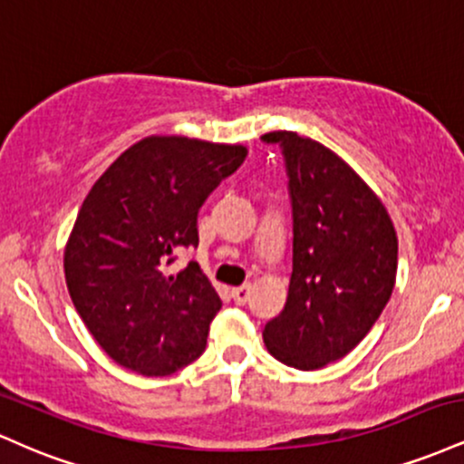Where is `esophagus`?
<instances>
[{"mask_svg": "<svg viewBox=\"0 0 464 464\" xmlns=\"http://www.w3.org/2000/svg\"><path fill=\"white\" fill-rule=\"evenodd\" d=\"M231 296H233V301L237 303V305H244V303H246V301H248V296H250V285L246 284V285L233 287V290H231Z\"/></svg>", "mask_w": 464, "mask_h": 464, "instance_id": "esophagus-1", "label": "esophagus"}]
</instances>
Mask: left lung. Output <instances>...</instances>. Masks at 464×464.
Masks as SVG:
<instances>
[{"mask_svg": "<svg viewBox=\"0 0 464 464\" xmlns=\"http://www.w3.org/2000/svg\"><path fill=\"white\" fill-rule=\"evenodd\" d=\"M281 148L292 202V276L284 312L264 327L270 355L316 371L371 332L392 295L397 233L386 207L349 163L292 130Z\"/></svg>", "mask_w": 464, "mask_h": 464, "instance_id": "obj_1", "label": "left lung"}]
</instances>
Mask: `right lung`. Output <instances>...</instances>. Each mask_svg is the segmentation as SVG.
<instances>
[{
	"label": "right lung",
	"instance_id": "1",
	"mask_svg": "<svg viewBox=\"0 0 464 464\" xmlns=\"http://www.w3.org/2000/svg\"><path fill=\"white\" fill-rule=\"evenodd\" d=\"M246 159V148L152 135L121 152L95 180L65 246L73 305L111 360L146 377L172 375L205 351L222 301L189 262L198 209Z\"/></svg>",
	"mask_w": 464,
	"mask_h": 464
}]
</instances>
